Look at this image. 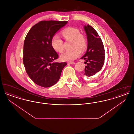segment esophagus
<instances>
[{
  "mask_svg": "<svg viewBox=\"0 0 134 134\" xmlns=\"http://www.w3.org/2000/svg\"><path fill=\"white\" fill-rule=\"evenodd\" d=\"M68 64H75V62H71V61H69V62H68Z\"/></svg>",
  "mask_w": 134,
  "mask_h": 134,
  "instance_id": "34e87169",
  "label": "esophagus"
}]
</instances>
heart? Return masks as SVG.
Wrapping results in <instances>:
<instances>
[{
	"mask_svg": "<svg viewBox=\"0 0 134 134\" xmlns=\"http://www.w3.org/2000/svg\"><path fill=\"white\" fill-rule=\"evenodd\" d=\"M62 34L66 41H73L72 51H66L60 56L64 61H72L79 57L81 54V50L84 51L87 47V40L81 34L80 31L76 28L68 27L64 29ZM51 46L55 51L62 53L64 50L63 42L57 34L54 35L51 38Z\"/></svg>",
	"mask_w": 134,
	"mask_h": 134,
	"instance_id": "1",
	"label": "heart"
}]
</instances>
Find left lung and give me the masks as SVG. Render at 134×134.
Returning a JSON list of instances; mask_svg holds the SVG:
<instances>
[{
  "label": "left lung",
  "instance_id": "left-lung-1",
  "mask_svg": "<svg viewBox=\"0 0 134 134\" xmlns=\"http://www.w3.org/2000/svg\"><path fill=\"white\" fill-rule=\"evenodd\" d=\"M84 30L87 36L88 46L86 53L81 59L87 62L84 74L91 77L102 69L104 63L105 51L102 40L96 30L87 25L84 26Z\"/></svg>",
  "mask_w": 134,
  "mask_h": 134
}]
</instances>
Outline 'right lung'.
<instances>
[{
  "mask_svg": "<svg viewBox=\"0 0 134 134\" xmlns=\"http://www.w3.org/2000/svg\"><path fill=\"white\" fill-rule=\"evenodd\" d=\"M67 21L42 20L27 34L24 44L23 63L32 81L49 87L57 83L66 62H54L59 57L51 46L52 37Z\"/></svg>",
  "mask_w": 134,
  "mask_h": 134,
  "instance_id": "obj_1",
  "label": "right lung"
}]
</instances>
